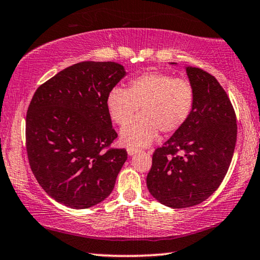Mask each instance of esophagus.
Returning a JSON list of instances; mask_svg holds the SVG:
<instances>
[{
    "mask_svg": "<svg viewBox=\"0 0 260 260\" xmlns=\"http://www.w3.org/2000/svg\"><path fill=\"white\" fill-rule=\"evenodd\" d=\"M138 152H139V148H137V147H133V146L127 147V153H128V155H134Z\"/></svg>",
    "mask_w": 260,
    "mask_h": 260,
    "instance_id": "obj_1",
    "label": "esophagus"
}]
</instances>
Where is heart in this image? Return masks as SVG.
<instances>
[{"mask_svg":"<svg viewBox=\"0 0 260 260\" xmlns=\"http://www.w3.org/2000/svg\"><path fill=\"white\" fill-rule=\"evenodd\" d=\"M195 93L191 84L169 73L148 72L129 81L128 90L115 86L106 98L111 119L123 125L140 107L141 114L121 128V140L132 146H147L158 131L173 134L190 118Z\"/></svg>","mask_w":260,"mask_h":260,"instance_id":"obj_1","label":"heart"}]
</instances>
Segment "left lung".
<instances>
[{"mask_svg": "<svg viewBox=\"0 0 260 260\" xmlns=\"http://www.w3.org/2000/svg\"><path fill=\"white\" fill-rule=\"evenodd\" d=\"M185 71L195 93L191 115L155 149L147 175L154 199L174 209L202 203L217 190L237 140L236 113L224 88L202 69L187 67Z\"/></svg>", "mask_w": 260, "mask_h": 260, "instance_id": "left-lung-1", "label": "left lung"}]
</instances>
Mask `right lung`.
<instances>
[{
  "instance_id": "right-lung-1",
  "label": "right lung",
  "mask_w": 260,
  "mask_h": 260,
  "mask_svg": "<svg viewBox=\"0 0 260 260\" xmlns=\"http://www.w3.org/2000/svg\"><path fill=\"white\" fill-rule=\"evenodd\" d=\"M126 72L114 61H81L37 88L28 107L25 143L30 168L49 196L72 209L98 204L113 190L127 160L110 148L106 98Z\"/></svg>"
}]
</instances>
